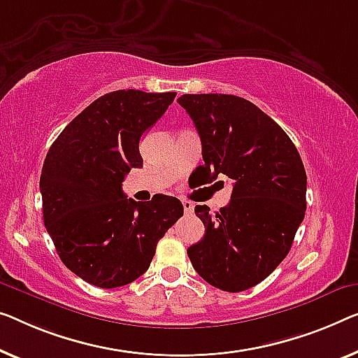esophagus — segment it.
<instances>
[{
	"label": "esophagus",
	"mask_w": 358,
	"mask_h": 358,
	"mask_svg": "<svg viewBox=\"0 0 358 358\" xmlns=\"http://www.w3.org/2000/svg\"><path fill=\"white\" fill-rule=\"evenodd\" d=\"M183 209H185V212H186V213H191V212H193V209H194L193 202H189V201H183Z\"/></svg>",
	"instance_id": "1"
}]
</instances>
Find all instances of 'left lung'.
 <instances>
[{
  "label": "left lung",
  "mask_w": 358,
  "mask_h": 358,
  "mask_svg": "<svg viewBox=\"0 0 358 358\" xmlns=\"http://www.w3.org/2000/svg\"><path fill=\"white\" fill-rule=\"evenodd\" d=\"M178 104L194 122L202 169L233 181L230 204L194 212L206 234L188 248L209 285L241 292L264 281L289 252L306 215L307 175L294 143L250 101L233 94H183Z\"/></svg>",
  "instance_id": "8db88e82"
}]
</instances>
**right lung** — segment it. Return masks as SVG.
<instances>
[{"label": "right lung", "mask_w": 358, "mask_h": 358, "mask_svg": "<svg viewBox=\"0 0 358 358\" xmlns=\"http://www.w3.org/2000/svg\"><path fill=\"white\" fill-rule=\"evenodd\" d=\"M175 92L119 90L69 124L46 154L40 177L43 220L62 264L110 289L145 273L159 239L183 215L173 196L128 199L122 181L143 167L140 138L173 103Z\"/></svg>", "instance_id": "add662e5"}]
</instances>
